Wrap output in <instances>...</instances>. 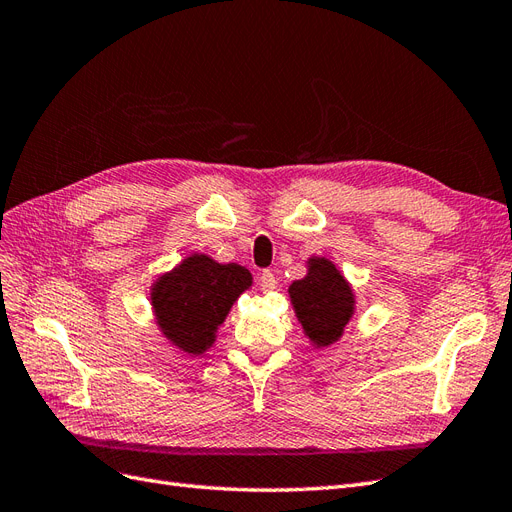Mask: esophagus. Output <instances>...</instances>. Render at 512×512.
I'll return each mask as SVG.
<instances>
[{"instance_id": "obj_1", "label": "esophagus", "mask_w": 512, "mask_h": 512, "mask_svg": "<svg viewBox=\"0 0 512 512\" xmlns=\"http://www.w3.org/2000/svg\"><path fill=\"white\" fill-rule=\"evenodd\" d=\"M258 284H260L262 292H271V290L277 288V280H275V275L271 271H262L260 277H258Z\"/></svg>"}]
</instances>
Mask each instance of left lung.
Here are the masks:
<instances>
[{"mask_svg":"<svg viewBox=\"0 0 512 512\" xmlns=\"http://www.w3.org/2000/svg\"><path fill=\"white\" fill-rule=\"evenodd\" d=\"M305 277L288 286L294 316L314 348H329L342 339L356 312V294L333 260L312 256Z\"/></svg>","mask_w":512,"mask_h":512,"instance_id":"left-lung-1","label":"left lung"}]
</instances>
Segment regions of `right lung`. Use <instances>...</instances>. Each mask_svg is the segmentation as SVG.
<instances>
[{
  "instance_id": "obj_1",
  "label": "right lung",
  "mask_w": 512,
  "mask_h": 512,
  "mask_svg": "<svg viewBox=\"0 0 512 512\" xmlns=\"http://www.w3.org/2000/svg\"><path fill=\"white\" fill-rule=\"evenodd\" d=\"M250 288L252 273L237 262L224 265L207 254H190L153 280V320L170 346L200 356L215 344L230 307Z\"/></svg>"
}]
</instances>
